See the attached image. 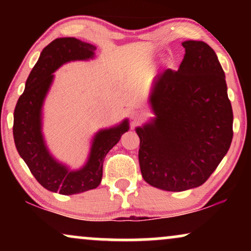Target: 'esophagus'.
<instances>
[{
	"instance_id": "esophagus-1",
	"label": "esophagus",
	"mask_w": 251,
	"mask_h": 251,
	"mask_svg": "<svg viewBox=\"0 0 251 251\" xmlns=\"http://www.w3.org/2000/svg\"><path fill=\"white\" fill-rule=\"evenodd\" d=\"M131 120L133 122H139L143 120V114L139 111H132L131 112Z\"/></svg>"
}]
</instances>
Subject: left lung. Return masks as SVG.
<instances>
[{
    "mask_svg": "<svg viewBox=\"0 0 251 251\" xmlns=\"http://www.w3.org/2000/svg\"><path fill=\"white\" fill-rule=\"evenodd\" d=\"M178 71L154 80L150 102L155 114L136 128L139 166L146 183L181 192L201 186L227 153L233 112L225 73L202 41H185Z\"/></svg>",
    "mask_w": 251,
    "mask_h": 251,
    "instance_id": "left-lung-1",
    "label": "left lung"
}]
</instances>
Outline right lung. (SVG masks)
<instances>
[{
	"label": "right lung",
	"instance_id": "obj_1",
	"mask_svg": "<svg viewBox=\"0 0 251 251\" xmlns=\"http://www.w3.org/2000/svg\"><path fill=\"white\" fill-rule=\"evenodd\" d=\"M97 48L75 37H60L44 48L17 101L13 113V139L19 155L30 173L44 188L64 195L94 190L102 177L106 154L129 130L128 120L113 128L102 129L92 139L87 163L81 169L71 170L51 155L42 133V107L52 84L53 72L73 60L95 57Z\"/></svg>",
	"mask_w": 251,
	"mask_h": 251
}]
</instances>
